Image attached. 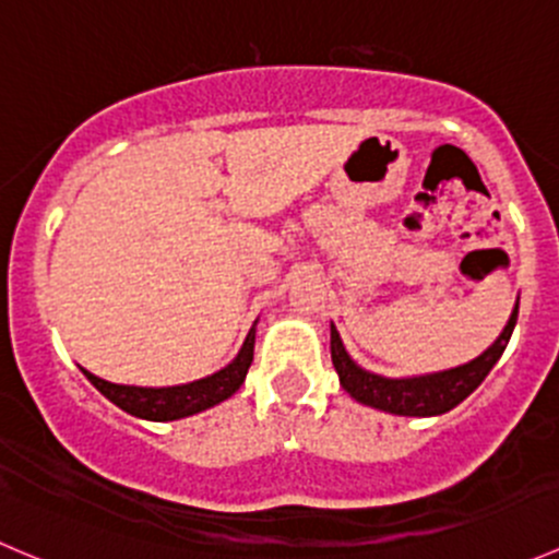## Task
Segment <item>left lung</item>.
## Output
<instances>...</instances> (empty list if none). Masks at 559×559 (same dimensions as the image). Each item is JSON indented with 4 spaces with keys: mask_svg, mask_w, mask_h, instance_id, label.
Returning a JSON list of instances; mask_svg holds the SVG:
<instances>
[{
    "mask_svg": "<svg viewBox=\"0 0 559 559\" xmlns=\"http://www.w3.org/2000/svg\"><path fill=\"white\" fill-rule=\"evenodd\" d=\"M516 313H520V302H516L506 330L500 332L498 341H495L481 357H476L467 365H460V368L443 370V373L419 376V379H384V376L368 373V370H362L352 357H348L335 326H332L330 332L332 365H335L337 376H341L343 389H346L354 400L370 405V408L389 411V414L397 416L447 414V411L460 405L473 389L481 384V381L487 379L489 370L495 368L500 354L509 346V337L516 324Z\"/></svg>",
    "mask_w": 559,
    "mask_h": 559,
    "instance_id": "8db88e82",
    "label": "left lung"
}]
</instances>
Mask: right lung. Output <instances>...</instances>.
Here are the masks:
<instances>
[{
	"label": "right lung",
	"instance_id": "obj_1",
	"mask_svg": "<svg viewBox=\"0 0 559 559\" xmlns=\"http://www.w3.org/2000/svg\"><path fill=\"white\" fill-rule=\"evenodd\" d=\"M251 359H253V326L251 332H248L240 354L227 365V368L207 376V379L191 381V384H183V386H162V389L121 386V384H110V381L105 379H97V376L88 373V370H83V373H86V379L92 381V384L97 386L110 403H116L118 408L127 411V414L140 416V419H151V421H173V419H183V416H191V414H200V411L233 397V394L240 389V384L246 381L248 368H251Z\"/></svg>",
	"mask_w": 559,
	"mask_h": 559
}]
</instances>
